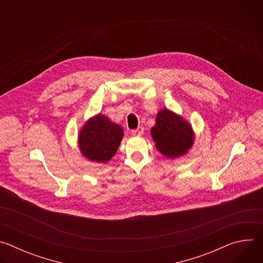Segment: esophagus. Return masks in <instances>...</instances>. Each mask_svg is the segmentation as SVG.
Listing matches in <instances>:
<instances>
[{
    "mask_svg": "<svg viewBox=\"0 0 263 263\" xmlns=\"http://www.w3.org/2000/svg\"><path fill=\"white\" fill-rule=\"evenodd\" d=\"M143 131H144V129L142 127H138L137 129L132 131V135H134V136H141L143 134Z\"/></svg>",
    "mask_w": 263,
    "mask_h": 263,
    "instance_id": "1",
    "label": "esophagus"
}]
</instances>
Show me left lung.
Instances as JSON below:
<instances>
[{"instance_id":"1","label":"left lung","mask_w":263,"mask_h":263,"mask_svg":"<svg viewBox=\"0 0 263 263\" xmlns=\"http://www.w3.org/2000/svg\"><path fill=\"white\" fill-rule=\"evenodd\" d=\"M151 135L158 151L168 158H177L189 152L195 142V132L191 124L176 112L161 109Z\"/></svg>"}]
</instances>
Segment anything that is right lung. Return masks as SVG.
<instances>
[{
    "label": "right lung",
    "mask_w": 263,
    "mask_h": 263,
    "mask_svg": "<svg viewBox=\"0 0 263 263\" xmlns=\"http://www.w3.org/2000/svg\"><path fill=\"white\" fill-rule=\"evenodd\" d=\"M123 136L124 130L120 125L99 114L90 118L80 129L78 146L86 159L106 163L116 155Z\"/></svg>",
    "instance_id": "obj_1"
}]
</instances>
